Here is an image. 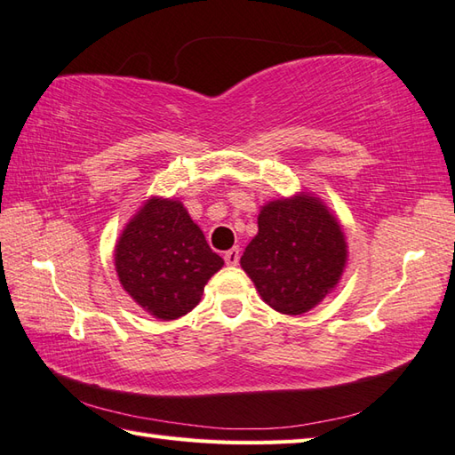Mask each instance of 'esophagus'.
I'll return each instance as SVG.
<instances>
[{
  "mask_svg": "<svg viewBox=\"0 0 455 455\" xmlns=\"http://www.w3.org/2000/svg\"><path fill=\"white\" fill-rule=\"evenodd\" d=\"M238 260H240V251H238V248H230V251L225 252V262L228 266H236Z\"/></svg>",
  "mask_w": 455,
  "mask_h": 455,
  "instance_id": "obj_1",
  "label": "esophagus"
}]
</instances>
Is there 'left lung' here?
Listing matches in <instances>:
<instances>
[{
    "label": "left lung",
    "mask_w": 455,
    "mask_h": 455,
    "mask_svg": "<svg viewBox=\"0 0 455 455\" xmlns=\"http://www.w3.org/2000/svg\"><path fill=\"white\" fill-rule=\"evenodd\" d=\"M347 244L341 227L315 197L272 201L258 217V235L240 258L262 299L299 315L335 288Z\"/></svg>",
    "instance_id": "obj_1"
}]
</instances>
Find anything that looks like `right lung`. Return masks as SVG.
<instances>
[{
    "instance_id": "1",
    "label": "right lung",
    "mask_w": 455,
    "mask_h": 455,
    "mask_svg": "<svg viewBox=\"0 0 455 455\" xmlns=\"http://www.w3.org/2000/svg\"><path fill=\"white\" fill-rule=\"evenodd\" d=\"M222 264L177 201H148L116 246V272L124 290L159 319L189 314Z\"/></svg>"
}]
</instances>
